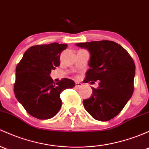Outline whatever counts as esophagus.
Listing matches in <instances>:
<instances>
[{"mask_svg":"<svg viewBox=\"0 0 149 149\" xmlns=\"http://www.w3.org/2000/svg\"><path fill=\"white\" fill-rule=\"evenodd\" d=\"M82 84H81V83H79V82H76V88H81L82 87Z\"/></svg>","mask_w":149,"mask_h":149,"instance_id":"obj_1","label":"esophagus"}]
</instances>
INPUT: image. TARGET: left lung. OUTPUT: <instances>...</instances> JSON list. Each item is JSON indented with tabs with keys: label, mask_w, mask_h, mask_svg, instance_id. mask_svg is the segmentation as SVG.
Wrapping results in <instances>:
<instances>
[{
	"label": "left lung",
	"mask_w": 149,
	"mask_h": 149,
	"mask_svg": "<svg viewBox=\"0 0 149 149\" xmlns=\"http://www.w3.org/2000/svg\"><path fill=\"white\" fill-rule=\"evenodd\" d=\"M76 46L91 54L84 83L99 80L93 95L83 101L84 108L95 120L107 121L116 116L134 93L136 66L128 51L111 40L86 42Z\"/></svg>",
	"instance_id": "1"
}]
</instances>
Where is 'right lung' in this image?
Masks as SVG:
<instances>
[{"instance_id":"add662e5","label":"right lung","mask_w":149,"mask_h":149,"mask_svg":"<svg viewBox=\"0 0 149 149\" xmlns=\"http://www.w3.org/2000/svg\"><path fill=\"white\" fill-rule=\"evenodd\" d=\"M68 45L53 43L30 47L15 68L14 93L30 115L38 119H49L61 107V93L75 86L73 80L54 82L51 70L60 65V56Z\"/></svg>"}]
</instances>
